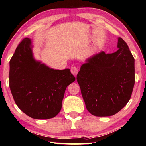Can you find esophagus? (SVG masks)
Wrapping results in <instances>:
<instances>
[{
	"label": "esophagus",
	"mask_w": 146,
	"mask_h": 146,
	"mask_svg": "<svg viewBox=\"0 0 146 146\" xmlns=\"http://www.w3.org/2000/svg\"><path fill=\"white\" fill-rule=\"evenodd\" d=\"M71 73H72L74 76H76V75H77V73H78V68H76V67H71Z\"/></svg>",
	"instance_id": "esophagus-1"
}]
</instances>
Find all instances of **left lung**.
Instances as JSON below:
<instances>
[{
    "label": "left lung",
    "mask_w": 146,
    "mask_h": 146,
    "mask_svg": "<svg viewBox=\"0 0 146 146\" xmlns=\"http://www.w3.org/2000/svg\"><path fill=\"white\" fill-rule=\"evenodd\" d=\"M118 50L102 51L82 65L76 80L87 110L96 116H110L128 103L135 84V59L128 45L118 38Z\"/></svg>",
    "instance_id": "obj_1"
}]
</instances>
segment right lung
<instances>
[{"mask_svg": "<svg viewBox=\"0 0 146 146\" xmlns=\"http://www.w3.org/2000/svg\"><path fill=\"white\" fill-rule=\"evenodd\" d=\"M31 41L19 43L9 64V87L16 105L31 118L47 119L60 112L66 88L75 80L70 69L54 70L33 58Z\"/></svg>", "mask_w": 146, "mask_h": 146, "instance_id": "obj_1", "label": "right lung"}]
</instances>
